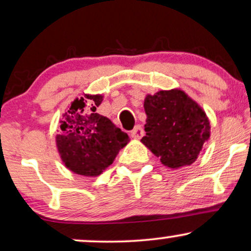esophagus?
<instances>
[{
  "instance_id": "esophagus-1",
  "label": "esophagus",
  "mask_w": 251,
  "mask_h": 251,
  "mask_svg": "<svg viewBox=\"0 0 251 251\" xmlns=\"http://www.w3.org/2000/svg\"><path fill=\"white\" fill-rule=\"evenodd\" d=\"M144 131H143V128H142V126H136L134 129L130 131V136L131 138H134V140H140V138L143 136Z\"/></svg>"
}]
</instances>
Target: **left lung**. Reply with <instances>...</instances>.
Instances as JSON below:
<instances>
[{
  "mask_svg": "<svg viewBox=\"0 0 251 251\" xmlns=\"http://www.w3.org/2000/svg\"><path fill=\"white\" fill-rule=\"evenodd\" d=\"M147 134L141 142L163 165L180 169L194 163L211 137L205 110L184 91H159L144 99Z\"/></svg>",
  "mask_w": 251,
  "mask_h": 251,
  "instance_id": "left-lung-1",
  "label": "left lung"
}]
</instances>
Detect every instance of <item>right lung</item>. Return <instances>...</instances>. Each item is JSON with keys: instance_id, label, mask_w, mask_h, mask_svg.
<instances>
[{"instance_id": "1", "label": "right lung", "mask_w": 251, "mask_h": 251, "mask_svg": "<svg viewBox=\"0 0 251 251\" xmlns=\"http://www.w3.org/2000/svg\"><path fill=\"white\" fill-rule=\"evenodd\" d=\"M103 97L83 94L65 110L55 145L64 165L85 177L101 175L129 143V136L97 113Z\"/></svg>"}]
</instances>
